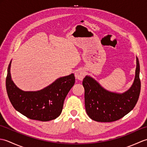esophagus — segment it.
I'll list each match as a JSON object with an SVG mask.
<instances>
[{
	"label": "esophagus",
	"instance_id": "esophagus-1",
	"mask_svg": "<svg viewBox=\"0 0 147 147\" xmlns=\"http://www.w3.org/2000/svg\"><path fill=\"white\" fill-rule=\"evenodd\" d=\"M85 74V71L83 69H78L75 72V77L77 80H82Z\"/></svg>",
	"mask_w": 147,
	"mask_h": 147
}]
</instances>
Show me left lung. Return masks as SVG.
I'll list each match as a JSON object with an SVG mask.
<instances>
[{"label":"left lung","mask_w":147,"mask_h":147,"mask_svg":"<svg viewBox=\"0 0 147 147\" xmlns=\"http://www.w3.org/2000/svg\"><path fill=\"white\" fill-rule=\"evenodd\" d=\"M140 63L136 57L135 80L125 92H112L105 89L90 76L83 80L85 88V104L88 116L97 122H112L120 119L132 111L140 96Z\"/></svg>","instance_id":"8db88e82"}]
</instances>
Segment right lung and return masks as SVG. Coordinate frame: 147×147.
I'll list each match as a JSON object with an SVG mask.
<instances>
[{
    "mask_svg": "<svg viewBox=\"0 0 147 147\" xmlns=\"http://www.w3.org/2000/svg\"><path fill=\"white\" fill-rule=\"evenodd\" d=\"M11 62L8 66L5 84L8 97L14 108L33 120L49 121L58 117L65 96L75 83L74 74L59 78L38 91H23L12 80Z\"/></svg>",
    "mask_w": 147,
    "mask_h": 147,
    "instance_id": "add662e5",
    "label": "right lung"
}]
</instances>
